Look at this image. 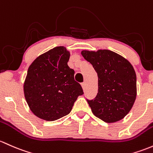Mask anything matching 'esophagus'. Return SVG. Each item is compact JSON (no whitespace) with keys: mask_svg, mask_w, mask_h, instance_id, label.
Wrapping results in <instances>:
<instances>
[{"mask_svg":"<svg viewBox=\"0 0 153 153\" xmlns=\"http://www.w3.org/2000/svg\"><path fill=\"white\" fill-rule=\"evenodd\" d=\"M81 85H82V88H83V89H84L85 86V82H83V83H81Z\"/></svg>","mask_w":153,"mask_h":153,"instance_id":"34e87169","label":"esophagus"}]
</instances>
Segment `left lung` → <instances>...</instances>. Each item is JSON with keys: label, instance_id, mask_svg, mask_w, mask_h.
I'll return each instance as SVG.
<instances>
[{"label": "left lung", "instance_id": "left-lung-1", "mask_svg": "<svg viewBox=\"0 0 153 153\" xmlns=\"http://www.w3.org/2000/svg\"><path fill=\"white\" fill-rule=\"evenodd\" d=\"M98 75V93L87 100L96 117L115 123L123 119L133 107L137 97V76L126 59L110 50L82 51Z\"/></svg>", "mask_w": 153, "mask_h": 153}]
</instances>
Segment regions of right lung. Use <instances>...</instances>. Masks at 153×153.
Here are the masks:
<instances>
[{
	"label": "right lung",
	"mask_w": 153,
	"mask_h": 153,
	"mask_svg": "<svg viewBox=\"0 0 153 153\" xmlns=\"http://www.w3.org/2000/svg\"><path fill=\"white\" fill-rule=\"evenodd\" d=\"M70 52L57 46L40 55L30 65L24 83L25 100L37 117L53 121L68 115L81 85L74 79L75 71L69 68Z\"/></svg>",
	"instance_id": "add662e5"
}]
</instances>
